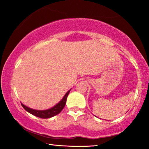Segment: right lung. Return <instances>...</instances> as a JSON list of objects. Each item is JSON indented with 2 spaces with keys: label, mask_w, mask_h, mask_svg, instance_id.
<instances>
[{
  "label": "right lung",
  "mask_w": 149,
  "mask_h": 149,
  "mask_svg": "<svg viewBox=\"0 0 149 149\" xmlns=\"http://www.w3.org/2000/svg\"><path fill=\"white\" fill-rule=\"evenodd\" d=\"M70 89L67 92L63 98L59 102V103L57 104L56 105H55L54 107L51 108L47 110H43V111H38V110H34L30 108H28L26 106L24 105L23 104L21 103L22 107L26 110V111H28V113H30L32 115H33L36 117L42 118V119H48V118H51L54 116H56L60 113L62 111V109H64L66 102V99L67 97L70 93Z\"/></svg>",
  "instance_id": "obj_1"
}]
</instances>
